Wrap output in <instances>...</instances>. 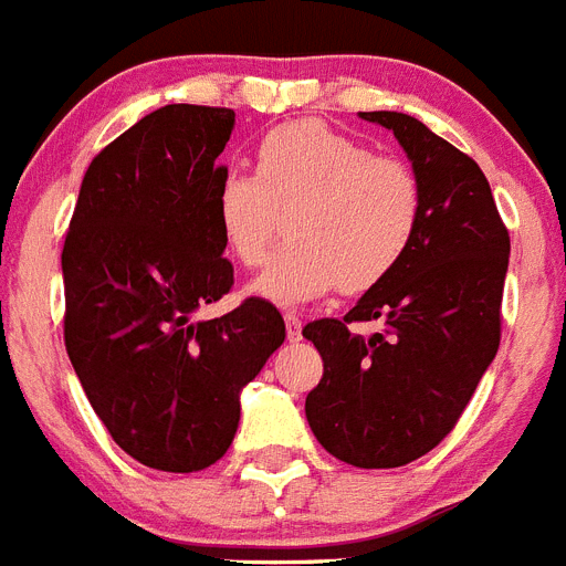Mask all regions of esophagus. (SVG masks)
Segmentation results:
<instances>
[{"label":"esophagus","instance_id":"1","mask_svg":"<svg viewBox=\"0 0 566 566\" xmlns=\"http://www.w3.org/2000/svg\"><path fill=\"white\" fill-rule=\"evenodd\" d=\"M284 324H287L290 342H298V338H302V318H298L296 313H284Z\"/></svg>","mask_w":566,"mask_h":566}]
</instances>
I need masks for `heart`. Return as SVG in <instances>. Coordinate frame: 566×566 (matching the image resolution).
Segmentation results:
<instances>
[{
	"label": "heart",
	"mask_w": 566,
	"mask_h": 566,
	"mask_svg": "<svg viewBox=\"0 0 566 566\" xmlns=\"http://www.w3.org/2000/svg\"><path fill=\"white\" fill-rule=\"evenodd\" d=\"M287 213L290 244L253 282L264 302L304 304L365 293L405 262L421 224V181L407 161L376 156L324 122H287L255 142L253 176L228 167L210 190L222 244L262 268Z\"/></svg>",
	"instance_id": "obj_1"
}]
</instances>
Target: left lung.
Here are the masks:
<instances>
[{
    "label": "left lung",
    "mask_w": 566,
    "mask_h": 566,
    "mask_svg": "<svg viewBox=\"0 0 566 566\" xmlns=\"http://www.w3.org/2000/svg\"><path fill=\"white\" fill-rule=\"evenodd\" d=\"M361 119L392 130L421 181V224L405 262L344 318L302 331L324 373L304 412L318 444L365 470L401 467L453 430L499 353L510 233L488 176L407 113ZM381 317L365 339L352 324Z\"/></svg>",
    "instance_id": "left-lung-1"
}]
</instances>
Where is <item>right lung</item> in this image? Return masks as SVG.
<instances>
[{
    "label": "right lung",
    "mask_w": 566,
    "mask_h": 566,
    "mask_svg": "<svg viewBox=\"0 0 566 566\" xmlns=\"http://www.w3.org/2000/svg\"><path fill=\"white\" fill-rule=\"evenodd\" d=\"M233 125L230 107L147 113L91 161L62 248L73 370L111 439L165 473L228 453L239 392L284 342L264 298L193 318L233 287L210 216Z\"/></svg>",
    "instance_id": "1"
}]
</instances>
